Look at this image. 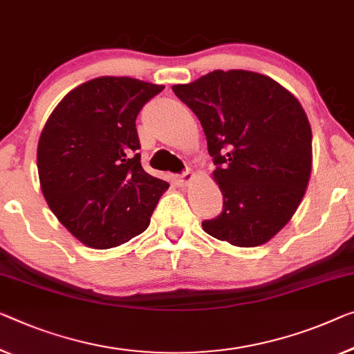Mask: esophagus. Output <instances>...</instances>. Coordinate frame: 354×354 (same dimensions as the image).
Wrapping results in <instances>:
<instances>
[{"label": "esophagus", "instance_id": "1", "mask_svg": "<svg viewBox=\"0 0 354 354\" xmlns=\"http://www.w3.org/2000/svg\"><path fill=\"white\" fill-rule=\"evenodd\" d=\"M192 179H194V173L191 170H187V171H184L183 175H179L176 178V184L179 187H184V186H187V184L191 183Z\"/></svg>", "mask_w": 354, "mask_h": 354}]
</instances>
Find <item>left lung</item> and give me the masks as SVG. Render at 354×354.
<instances>
[{"mask_svg":"<svg viewBox=\"0 0 354 354\" xmlns=\"http://www.w3.org/2000/svg\"><path fill=\"white\" fill-rule=\"evenodd\" d=\"M173 92L203 127L224 198L203 230L234 246L267 243L291 221L312 175L302 104L272 77L245 70H216Z\"/></svg>","mask_w":354,"mask_h":354,"instance_id":"left-lung-1","label":"left lung"}]
</instances>
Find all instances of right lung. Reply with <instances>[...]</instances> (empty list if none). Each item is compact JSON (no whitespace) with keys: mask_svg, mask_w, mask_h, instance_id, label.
Segmentation results:
<instances>
[{"mask_svg":"<svg viewBox=\"0 0 354 354\" xmlns=\"http://www.w3.org/2000/svg\"><path fill=\"white\" fill-rule=\"evenodd\" d=\"M163 86L102 76L73 88L38 143L41 191L57 219L88 248L108 250L143 234L170 187L141 167L136 115Z\"/></svg>","mask_w":354,"mask_h":354,"instance_id":"obj_1","label":"right lung"}]
</instances>
